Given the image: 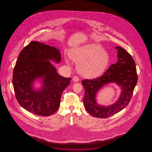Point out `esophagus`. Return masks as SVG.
Wrapping results in <instances>:
<instances>
[{
	"instance_id": "1",
	"label": "esophagus",
	"mask_w": 152,
	"mask_h": 152,
	"mask_svg": "<svg viewBox=\"0 0 152 152\" xmlns=\"http://www.w3.org/2000/svg\"><path fill=\"white\" fill-rule=\"evenodd\" d=\"M73 81L74 82H78L79 81V77L77 76H74L73 77Z\"/></svg>"
}]
</instances>
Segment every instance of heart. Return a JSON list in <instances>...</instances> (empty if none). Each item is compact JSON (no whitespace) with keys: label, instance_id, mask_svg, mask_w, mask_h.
<instances>
[{"label":"heart","instance_id":"obj_1","mask_svg":"<svg viewBox=\"0 0 152 152\" xmlns=\"http://www.w3.org/2000/svg\"><path fill=\"white\" fill-rule=\"evenodd\" d=\"M70 58L77 64V69L83 76L94 79L100 76L108 67L109 55L101 45L91 43L75 47L69 53Z\"/></svg>","mask_w":152,"mask_h":152}]
</instances>
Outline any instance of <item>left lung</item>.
I'll use <instances>...</instances> for the list:
<instances>
[{
  "instance_id": "8db88e82",
  "label": "left lung",
  "mask_w": 152,
  "mask_h": 152,
  "mask_svg": "<svg viewBox=\"0 0 152 152\" xmlns=\"http://www.w3.org/2000/svg\"><path fill=\"white\" fill-rule=\"evenodd\" d=\"M115 48L117 50L116 64L110 65L100 77L81 82L85 90L83 99L85 108L94 117L107 118L125 108L130 102L137 82L136 64L132 56L120 47ZM111 83H115L122 90L118 100L108 106L100 104L96 101V95L102 87Z\"/></svg>"
}]
</instances>
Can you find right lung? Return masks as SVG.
Segmentation results:
<instances>
[{"label":"right lung","instance_id":"obj_1","mask_svg":"<svg viewBox=\"0 0 152 152\" xmlns=\"http://www.w3.org/2000/svg\"><path fill=\"white\" fill-rule=\"evenodd\" d=\"M60 50L55 47L32 41L20 52L15 66L12 84L17 101L36 115L51 116L58 109L61 94L71 78L60 76L51 61L59 63ZM41 81L36 90L34 83Z\"/></svg>","mask_w":152,"mask_h":152}]
</instances>
